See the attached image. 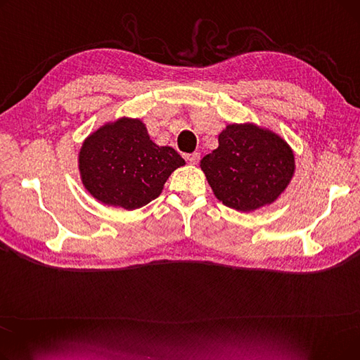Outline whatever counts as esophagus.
<instances>
[{
	"instance_id": "obj_1",
	"label": "esophagus",
	"mask_w": 360,
	"mask_h": 360,
	"mask_svg": "<svg viewBox=\"0 0 360 360\" xmlns=\"http://www.w3.org/2000/svg\"><path fill=\"white\" fill-rule=\"evenodd\" d=\"M185 159H186V162L190 163V165H197V163H198V160H200V153L186 155V156H185Z\"/></svg>"
}]
</instances>
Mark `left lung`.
Wrapping results in <instances>:
<instances>
[{
  "mask_svg": "<svg viewBox=\"0 0 360 360\" xmlns=\"http://www.w3.org/2000/svg\"><path fill=\"white\" fill-rule=\"evenodd\" d=\"M219 201L250 213L276 202L293 179L296 162L289 143L254 122L228 124L219 147L200 162Z\"/></svg>",
  "mask_w": 360,
  "mask_h": 360,
  "instance_id": "8db88e82",
  "label": "left lung"
}]
</instances>
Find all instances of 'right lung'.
Wrapping results in <instances>:
<instances>
[{
    "mask_svg": "<svg viewBox=\"0 0 360 360\" xmlns=\"http://www.w3.org/2000/svg\"><path fill=\"white\" fill-rule=\"evenodd\" d=\"M185 160L169 146L150 140L140 118L121 117L93 129L79 151L86 191L101 204L137 210L158 198L170 174Z\"/></svg>",
    "mask_w": 360,
    "mask_h": 360,
    "instance_id": "right-lung-1",
    "label": "right lung"
}]
</instances>
